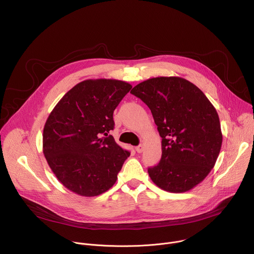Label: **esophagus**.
Segmentation results:
<instances>
[{
  "instance_id": "esophagus-1",
  "label": "esophagus",
  "mask_w": 254,
  "mask_h": 254,
  "mask_svg": "<svg viewBox=\"0 0 254 254\" xmlns=\"http://www.w3.org/2000/svg\"><path fill=\"white\" fill-rule=\"evenodd\" d=\"M135 151L137 152V153H141L142 151H143V144H138L137 147H135Z\"/></svg>"
}]
</instances>
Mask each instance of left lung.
<instances>
[{
  "instance_id": "8db88e82",
  "label": "left lung",
  "mask_w": 254,
  "mask_h": 254,
  "mask_svg": "<svg viewBox=\"0 0 254 254\" xmlns=\"http://www.w3.org/2000/svg\"><path fill=\"white\" fill-rule=\"evenodd\" d=\"M131 94L152 112L162 137V158L148 169L153 182L171 193L201 183L221 150L219 117L206 95L181 77H156L135 85Z\"/></svg>"
}]
</instances>
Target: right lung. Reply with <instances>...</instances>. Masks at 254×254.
Returning <instances> with one entry per match:
<instances>
[{
	"instance_id": "obj_1",
	"label": "right lung",
	"mask_w": 254,
	"mask_h": 254,
	"mask_svg": "<svg viewBox=\"0 0 254 254\" xmlns=\"http://www.w3.org/2000/svg\"><path fill=\"white\" fill-rule=\"evenodd\" d=\"M127 82L88 79L71 88L49 115L43 130V153L57 179L68 190L97 196L117 182L130 153L110 131L114 111L130 90Z\"/></svg>"
}]
</instances>
